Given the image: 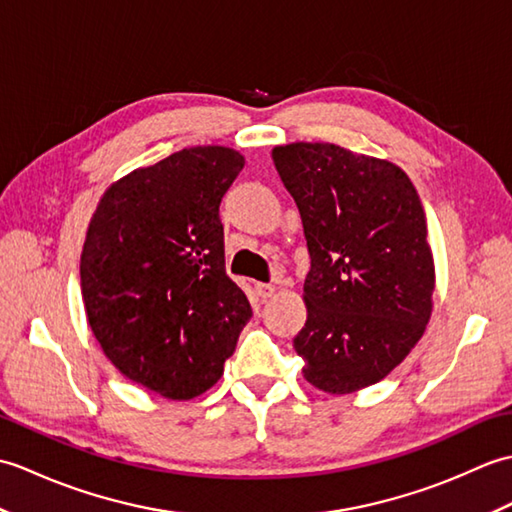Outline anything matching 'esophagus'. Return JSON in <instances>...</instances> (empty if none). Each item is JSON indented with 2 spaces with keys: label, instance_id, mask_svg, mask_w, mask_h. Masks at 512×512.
Instances as JSON below:
<instances>
[{
  "label": "esophagus",
  "instance_id": "esophagus-1",
  "mask_svg": "<svg viewBox=\"0 0 512 512\" xmlns=\"http://www.w3.org/2000/svg\"><path fill=\"white\" fill-rule=\"evenodd\" d=\"M255 292L259 295V299L268 301V299L275 297V286H270V284H255Z\"/></svg>",
  "mask_w": 512,
  "mask_h": 512
}]
</instances>
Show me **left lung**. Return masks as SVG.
<instances>
[{
	"label": "left lung",
	"mask_w": 512,
	"mask_h": 512,
	"mask_svg": "<svg viewBox=\"0 0 512 512\" xmlns=\"http://www.w3.org/2000/svg\"><path fill=\"white\" fill-rule=\"evenodd\" d=\"M312 268L295 339L303 378L343 396L376 385L422 339L436 266L418 191L394 162L332 143L273 149Z\"/></svg>",
	"instance_id": "8db88e82"
}]
</instances>
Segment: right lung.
<instances>
[{
  "instance_id": "obj_1",
  "label": "right lung",
  "mask_w": 512,
  "mask_h": 512,
  "mask_svg": "<svg viewBox=\"0 0 512 512\" xmlns=\"http://www.w3.org/2000/svg\"><path fill=\"white\" fill-rule=\"evenodd\" d=\"M244 156L206 145L105 189L81 253V295L103 354L169 400L211 389L250 319L224 270L220 202Z\"/></svg>"
}]
</instances>
